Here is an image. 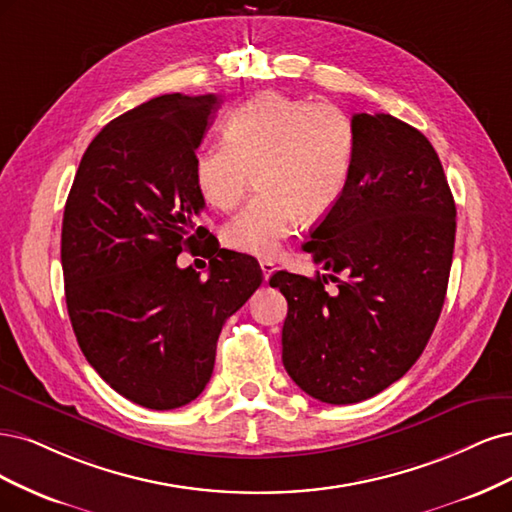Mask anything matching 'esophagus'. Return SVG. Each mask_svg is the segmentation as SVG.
I'll use <instances>...</instances> for the list:
<instances>
[{"instance_id":"esophagus-1","label":"esophagus","mask_w":512,"mask_h":512,"mask_svg":"<svg viewBox=\"0 0 512 512\" xmlns=\"http://www.w3.org/2000/svg\"><path fill=\"white\" fill-rule=\"evenodd\" d=\"M259 268H261V272H263V280H270V276L274 274V270H276V266H274V261H270V259H263V261H259Z\"/></svg>"}]
</instances>
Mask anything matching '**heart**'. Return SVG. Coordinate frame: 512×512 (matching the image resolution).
Returning a JSON list of instances; mask_svg holds the SVG:
<instances>
[{
  "label": "heart",
  "mask_w": 512,
  "mask_h": 512,
  "mask_svg": "<svg viewBox=\"0 0 512 512\" xmlns=\"http://www.w3.org/2000/svg\"><path fill=\"white\" fill-rule=\"evenodd\" d=\"M223 138L197 155L195 180L208 204L229 210L255 170L261 189L223 227L225 246L238 253L276 257L302 214L332 208L349 180L355 131L334 104L263 91L227 114Z\"/></svg>",
  "instance_id": "heart-1"
}]
</instances>
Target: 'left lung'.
I'll use <instances>...</instances> for the list:
<instances>
[{
	"mask_svg": "<svg viewBox=\"0 0 512 512\" xmlns=\"http://www.w3.org/2000/svg\"><path fill=\"white\" fill-rule=\"evenodd\" d=\"M351 123L349 180L304 244L332 274L270 278L289 306L285 370L327 404L368 400L412 368L438 323L455 246L453 193L430 140L383 112Z\"/></svg>",
	"mask_w": 512,
	"mask_h": 512,
	"instance_id": "obj_1",
	"label": "left lung"
}]
</instances>
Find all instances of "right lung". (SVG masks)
<instances>
[{"label":"right lung","mask_w":512,"mask_h":512,"mask_svg":"<svg viewBox=\"0 0 512 512\" xmlns=\"http://www.w3.org/2000/svg\"><path fill=\"white\" fill-rule=\"evenodd\" d=\"M217 95H161L110 121L80 159L63 212L65 304L80 351L123 398L153 410L195 400L223 323L261 285L259 263L197 223V146ZM205 242L209 278L175 257Z\"/></svg>","instance_id":"obj_1"}]
</instances>
